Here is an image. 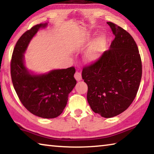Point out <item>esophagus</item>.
<instances>
[{"label":"esophagus","mask_w":154,"mask_h":154,"mask_svg":"<svg viewBox=\"0 0 154 154\" xmlns=\"http://www.w3.org/2000/svg\"><path fill=\"white\" fill-rule=\"evenodd\" d=\"M74 77L75 78V79H76L77 81H80L81 79H82V75H81L80 72H77V71L75 72Z\"/></svg>","instance_id":"1"}]
</instances>
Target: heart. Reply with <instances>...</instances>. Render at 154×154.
Masks as SVG:
<instances>
[{
	"label": "heart",
	"instance_id": "1",
	"mask_svg": "<svg viewBox=\"0 0 154 154\" xmlns=\"http://www.w3.org/2000/svg\"><path fill=\"white\" fill-rule=\"evenodd\" d=\"M104 41H105V38L103 36H100L94 42L92 45L86 52V59L88 61L92 62L95 60L99 56L103 48Z\"/></svg>",
	"mask_w": 154,
	"mask_h": 154
}]
</instances>
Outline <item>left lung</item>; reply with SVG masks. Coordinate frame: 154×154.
Listing matches in <instances>:
<instances>
[{"label": "left lung", "mask_w": 154, "mask_h": 154, "mask_svg": "<svg viewBox=\"0 0 154 154\" xmlns=\"http://www.w3.org/2000/svg\"><path fill=\"white\" fill-rule=\"evenodd\" d=\"M115 36L110 49L83 66L91 109L106 118L126 111L133 102L142 77V62L134 38L119 26L107 22Z\"/></svg>", "instance_id": "left-lung-1"}]
</instances>
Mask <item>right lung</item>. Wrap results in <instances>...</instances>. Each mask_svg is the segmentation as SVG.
Here are the masks:
<instances>
[{"instance_id":"right-lung-1","label":"right lung","mask_w":154,"mask_h":154,"mask_svg":"<svg viewBox=\"0 0 154 154\" xmlns=\"http://www.w3.org/2000/svg\"><path fill=\"white\" fill-rule=\"evenodd\" d=\"M48 25H35L23 34L17 41L11 60V76L18 98L24 107L43 118L59 116L66 105L69 94L77 83L74 66L54 70L48 74L33 75L26 69L24 53L30 40L41 28Z\"/></svg>"}]
</instances>
